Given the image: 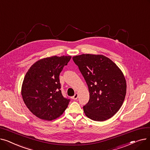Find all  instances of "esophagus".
Masks as SVG:
<instances>
[{
  "label": "esophagus",
  "instance_id": "1",
  "mask_svg": "<svg viewBox=\"0 0 150 150\" xmlns=\"http://www.w3.org/2000/svg\"><path fill=\"white\" fill-rule=\"evenodd\" d=\"M78 93H75V95L72 97V99H73V100H76V99H77V98H78Z\"/></svg>",
  "mask_w": 150,
  "mask_h": 150
}]
</instances>
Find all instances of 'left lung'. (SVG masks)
I'll use <instances>...</instances> for the list:
<instances>
[{"instance_id":"left-lung-1","label":"left lung","mask_w":150,"mask_h":150,"mask_svg":"<svg viewBox=\"0 0 150 150\" xmlns=\"http://www.w3.org/2000/svg\"><path fill=\"white\" fill-rule=\"evenodd\" d=\"M72 59L88 86L89 100L83 106L86 115L98 122L110 119L121 108L127 92L121 70L101 54H83Z\"/></svg>"}]
</instances>
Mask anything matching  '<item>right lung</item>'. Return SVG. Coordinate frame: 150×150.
I'll return each instance as SVG.
<instances>
[{"mask_svg": "<svg viewBox=\"0 0 150 150\" xmlns=\"http://www.w3.org/2000/svg\"><path fill=\"white\" fill-rule=\"evenodd\" d=\"M70 56L45 58L31 66L23 79L21 94L30 111L42 120L59 117L69 105L70 99L61 93L59 76Z\"/></svg>", "mask_w": 150, "mask_h": 150, "instance_id": "add662e5", "label": "right lung"}]
</instances>
